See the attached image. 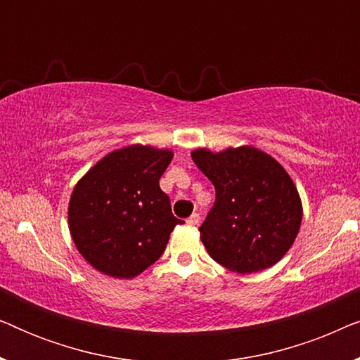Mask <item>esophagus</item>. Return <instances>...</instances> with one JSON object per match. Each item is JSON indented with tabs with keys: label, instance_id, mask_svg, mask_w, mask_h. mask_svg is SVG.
I'll return each mask as SVG.
<instances>
[{
	"label": "esophagus",
	"instance_id": "obj_1",
	"mask_svg": "<svg viewBox=\"0 0 360 360\" xmlns=\"http://www.w3.org/2000/svg\"><path fill=\"white\" fill-rule=\"evenodd\" d=\"M186 223H188L190 226H196V224L200 223V214L198 213H193L188 219H186Z\"/></svg>",
	"mask_w": 360,
	"mask_h": 360
}]
</instances>
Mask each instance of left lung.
I'll list each match as a JSON object with an SVG mask.
<instances>
[{
    "mask_svg": "<svg viewBox=\"0 0 360 360\" xmlns=\"http://www.w3.org/2000/svg\"><path fill=\"white\" fill-rule=\"evenodd\" d=\"M216 190L213 210L200 228L208 254L240 275L272 267L297 239L302 198L288 172L252 146L191 150Z\"/></svg>",
    "mask_w": 360,
    "mask_h": 360,
    "instance_id": "left-lung-1",
    "label": "left lung"
}]
</instances>
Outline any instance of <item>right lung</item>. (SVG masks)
Here are the masks:
<instances>
[{
	"label": "right lung",
	"mask_w": 360,
	"mask_h": 360,
	"mask_svg": "<svg viewBox=\"0 0 360 360\" xmlns=\"http://www.w3.org/2000/svg\"><path fill=\"white\" fill-rule=\"evenodd\" d=\"M170 149L132 144L106 154L77 181L68 229L82 257L112 278H134L164 254L184 221L172 214L159 180Z\"/></svg>",
	"instance_id": "right-lung-1"
}]
</instances>
